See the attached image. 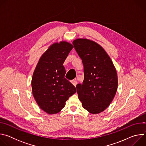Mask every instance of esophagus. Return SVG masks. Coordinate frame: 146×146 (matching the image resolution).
I'll use <instances>...</instances> for the list:
<instances>
[{"mask_svg":"<svg viewBox=\"0 0 146 146\" xmlns=\"http://www.w3.org/2000/svg\"><path fill=\"white\" fill-rule=\"evenodd\" d=\"M71 82H72V84L74 87H76V85H77V82L76 80H72V81H71Z\"/></svg>","mask_w":146,"mask_h":146,"instance_id":"34e87169","label":"esophagus"}]
</instances>
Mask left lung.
<instances>
[{"label": "left lung", "instance_id": "1", "mask_svg": "<svg viewBox=\"0 0 146 146\" xmlns=\"http://www.w3.org/2000/svg\"><path fill=\"white\" fill-rule=\"evenodd\" d=\"M73 44L84 67V81L76 86L78 98L83 108L99 114L108 108L117 92L116 69L106 51L94 41L78 38Z\"/></svg>", "mask_w": 146, "mask_h": 146}]
</instances>
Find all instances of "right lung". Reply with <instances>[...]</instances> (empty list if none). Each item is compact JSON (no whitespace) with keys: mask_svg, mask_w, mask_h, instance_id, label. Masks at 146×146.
I'll use <instances>...</instances> for the list:
<instances>
[{"mask_svg":"<svg viewBox=\"0 0 146 146\" xmlns=\"http://www.w3.org/2000/svg\"><path fill=\"white\" fill-rule=\"evenodd\" d=\"M73 46L66 41L52 44L40 58L32 78L33 97L41 109L49 114L59 113L76 92L65 78L63 65Z\"/></svg>","mask_w":146,"mask_h":146,"instance_id":"right-lung-1","label":"right lung"}]
</instances>
